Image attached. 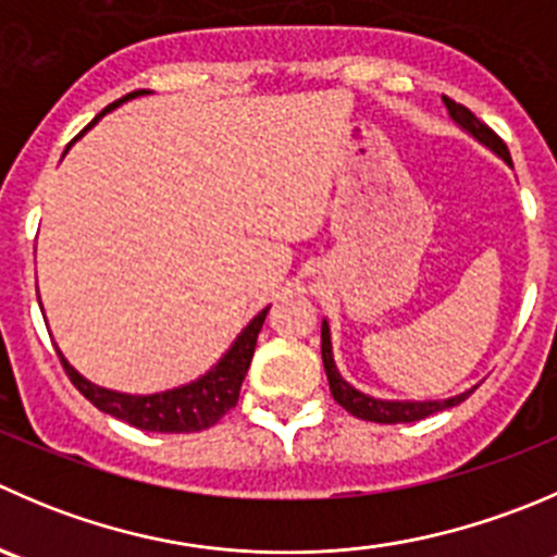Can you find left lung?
<instances>
[{
	"label": "left lung",
	"mask_w": 557,
	"mask_h": 557,
	"mask_svg": "<svg viewBox=\"0 0 557 557\" xmlns=\"http://www.w3.org/2000/svg\"><path fill=\"white\" fill-rule=\"evenodd\" d=\"M444 106L449 111V116L455 119L457 127L466 129L468 135H473L482 147H487L490 152L498 154L506 165H511V154L506 149V144L500 141L498 135L487 127L484 122H479L466 106L460 102L449 100L444 97ZM321 359H323V370H326L329 377V388H332V397L348 410L350 416L356 419H364V422H375V424H405V422H419V419H428V416L438 413V410L446 408H455L460 405L473 388L468 392L455 394V397H446V399H381V397H372V394L359 392L356 386H350L343 375H339L337 364H334V354H332V332H329V321L323 318L321 323Z\"/></svg>",
	"instance_id": "8db88e82"
}]
</instances>
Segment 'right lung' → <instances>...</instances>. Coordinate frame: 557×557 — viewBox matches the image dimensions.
<instances>
[{"mask_svg":"<svg viewBox=\"0 0 557 557\" xmlns=\"http://www.w3.org/2000/svg\"><path fill=\"white\" fill-rule=\"evenodd\" d=\"M141 95H149V91H129L122 100L111 102L100 116H106L108 111L119 108L122 102L135 100V97ZM100 116H95L91 124H97ZM37 301H40V296H37ZM267 312L269 307L258 312V315L242 329L239 337L231 343V348L220 356V361L212 370H207L201 377H196V381L182 383V386L165 388V392L154 394H127L97 386V383L86 381V377L64 359L62 350L57 348V354L64 372H67V377L73 381V386L78 388L95 408H100L102 413H111L113 419H122V422L133 424V428L138 430H147V433H198V430H207L212 428V424H218L220 419L234 408L236 399H239L242 381H245L247 367H250L252 354H256V339L263 321H267Z\"/></svg>","mask_w":557,"mask_h":557,"instance_id":"add662e5","label":"right lung"}]
</instances>
